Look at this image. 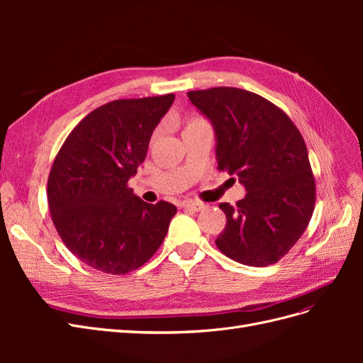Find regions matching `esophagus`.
I'll use <instances>...</instances> for the list:
<instances>
[{
    "mask_svg": "<svg viewBox=\"0 0 363 363\" xmlns=\"http://www.w3.org/2000/svg\"><path fill=\"white\" fill-rule=\"evenodd\" d=\"M182 207L183 208H189V211L199 212V211H203V208L206 207V203L199 201V200H186V201L182 203Z\"/></svg>",
    "mask_w": 363,
    "mask_h": 363,
    "instance_id": "34e87169",
    "label": "esophagus"
}]
</instances>
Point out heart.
Wrapping results in <instances>:
<instances>
[{
	"label": "heart",
	"instance_id": "b5f03b06",
	"mask_svg": "<svg viewBox=\"0 0 363 363\" xmlns=\"http://www.w3.org/2000/svg\"><path fill=\"white\" fill-rule=\"evenodd\" d=\"M200 121H203V119H200V118H194V119H191V121H189V124H194V123H200Z\"/></svg>",
	"mask_w": 363,
	"mask_h": 363
}]
</instances>
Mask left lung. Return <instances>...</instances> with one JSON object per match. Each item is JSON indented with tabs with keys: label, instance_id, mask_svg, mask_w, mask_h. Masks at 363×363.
Returning a JSON list of instances; mask_svg holds the SVG:
<instances>
[{
	"label": "left lung",
	"instance_id": "left-lung-1",
	"mask_svg": "<svg viewBox=\"0 0 363 363\" xmlns=\"http://www.w3.org/2000/svg\"><path fill=\"white\" fill-rule=\"evenodd\" d=\"M215 128L218 169L236 175L247 195L221 203L227 224L215 244L235 262L268 267L306 232L316 200L300 130L280 107L238 87L188 92Z\"/></svg>",
	"mask_w": 363,
	"mask_h": 363
}]
</instances>
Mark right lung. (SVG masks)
<instances>
[{"label": "right lung", "instance_id": "obj_1", "mask_svg": "<svg viewBox=\"0 0 363 363\" xmlns=\"http://www.w3.org/2000/svg\"><path fill=\"white\" fill-rule=\"evenodd\" d=\"M175 95L96 107L65 139L48 175V206L63 244L112 276L135 271L159 250L177 207L148 204L128 188L150 138Z\"/></svg>", "mask_w": 363, "mask_h": 363}]
</instances>
